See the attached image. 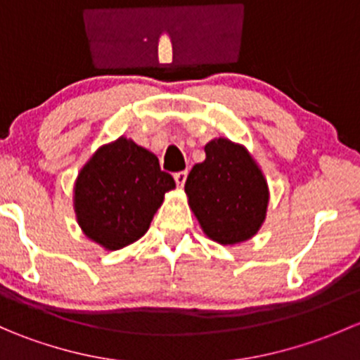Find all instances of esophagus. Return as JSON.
I'll list each match as a JSON object with an SVG mask.
<instances>
[{
    "instance_id": "obj_1",
    "label": "esophagus",
    "mask_w": 360,
    "mask_h": 360,
    "mask_svg": "<svg viewBox=\"0 0 360 360\" xmlns=\"http://www.w3.org/2000/svg\"><path fill=\"white\" fill-rule=\"evenodd\" d=\"M186 177H188L186 170H181V172L174 174V179H176L177 186H184V183H186Z\"/></svg>"
}]
</instances>
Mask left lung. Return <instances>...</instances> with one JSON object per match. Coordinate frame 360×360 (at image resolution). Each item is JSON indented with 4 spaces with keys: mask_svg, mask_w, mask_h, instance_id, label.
Instances as JSON below:
<instances>
[{
    "mask_svg": "<svg viewBox=\"0 0 360 360\" xmlns=\"http://www.w3.org/2000/svg\"><path fill=\"white\" fill-rule=\"evenodd\" d=\"M184 191L207 237L238 244L256 235L266 216L268 186L250 155L228 139L205 146V160L188 174Z\"/></svg>",
    "mask_w": 360,
    "mask_h": 360,
    "instance_id": "obj_1",
    "label": "left lung"
}]
</instances>
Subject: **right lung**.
Instances as JSON below:
<instances>
[{
    "mask_svg": "<svg viewBox=\"0 0 360 360\" xmlns=\"http://www.w3.org/2000/svg\"><path fill=\"white\" fill-rule=\"evenodd\" d=\"M172 188L176 181L160 169L153 153L120 137L99 148L76 179L78 223L103 248L122 249L146 233Z\"/></svg>",
    "mask_w": 360,
    "mask_h": 360,
    "instance_id": "1",
    "label": "right lung"
}]
</instances>
